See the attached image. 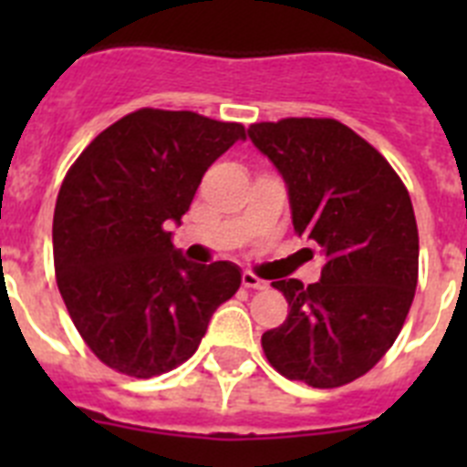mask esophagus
Listing matches in <instances>:
<instances>
[{
  "mask_svg": "<svg viewBox=\"0 0 467 467\" xmlns=\"http://www.w3.org/2000/svg\"><path fill=\"white\" fill-rule=\"evenodd\" d=\"M241 280H243V285H245V287H250V290H264V287H266V280L257 278V275L250 274V271H245Z\"/></svg>",
  "mask_w": 467,
  "mask_h": 467,
  "instance_id": "1",
  "label": "esophagus"
}]
</instances>
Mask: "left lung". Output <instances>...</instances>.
<instances>
[{
    "label": "left lung",
    "mask_w": 467,
    "mask_h": 467,
    "mask_svg": "<svg viewBox=\"0 0 467 467\" xmlns=\"http://www.w3.org/2000/svg\"><path fill=\"white\" fill-rule=\"evenodd\" d=\"M247 138L283 175L295 231L325 259L308 287L296 278L271 283L290 313L264 332L262 348L285 379L346 386L386 356L414 301L419 229L410 192L372 144L334 119L253 123Z\"/></svg>",
    "instance_id": "1"
}]
</instances>
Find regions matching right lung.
Here are the masks:
<instances>
[{"label": "right lung", "instance_id": "obj_1", "mask_svg": "<svg viewBox=\"0 0 467 467\" xmlns=\"http://www.w3.org/2000/svg\"><path fill=\"white\" fill-rule=\"evenodd\" d=\"M238 140L241 123L144 107L105 128L65 175L53 213L57 290L111 369L151 379L187 362L241 287L236 264L187 262L168 231Z\"/></svg>", "mask_w": 467, "mask_h": 467}]
</instances>
